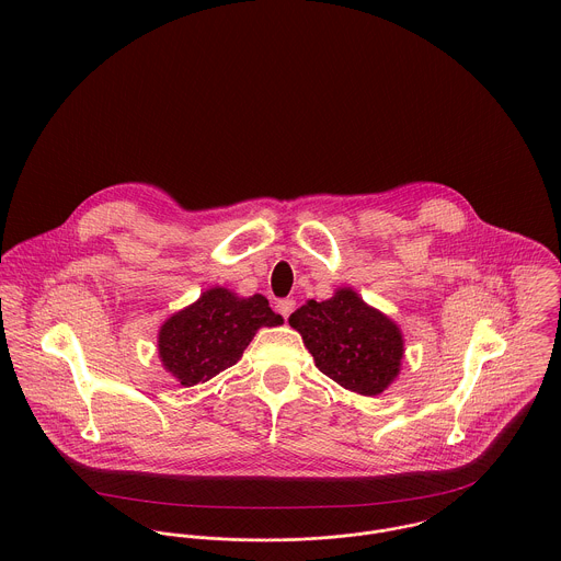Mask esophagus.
I'll return each mask as SVG.
<instances>
[{
    "label": "esophagus",
    "mask_w": 561,
    "mask_h": 561,
    "mask_svg": "<svg viewBox=\"0 0 561 561\" xmlns=\"http://www.w3.org/2000/svg\"><path fill=\"white\" fill-rule=\"evenodd\" d=\"M275 308H277V312H279V314H284V319H288V317H290V312L295 310V299H293V297L279 299V301L275 304Z\"/></svg>",
    "instance_id": "1"
}]
</instances>
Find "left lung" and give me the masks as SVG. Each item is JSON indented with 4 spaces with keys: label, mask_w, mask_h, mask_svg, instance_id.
<instances>
[{
    "label": "left lung",
    "mask_w": 561,
    "mask_h": 561,
    "mask_svg": "<svg viewBox=\"0 0 561 561\" xmlns=\"http://www.w3.org/2000/svg\"><path fill=\"white\" fill-rule=\"evenodd\" d=\"M288 324L301 335L314 366L346 390L375 397L402 370V329L351 286L324 301L308 299Z\"/></svg>",
    "instance_id": "left-lung-1"
}]
</instances>
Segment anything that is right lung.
Here are the masks:
<instances>
[{
    "mask_svg": "<svg viewBox=\"0 0 561 561\" xmlns=\"http://www.w3.org/2000/svg\"><path fill=\"white\" fill-rule=\"evenodd\" d=\"M279 324L284 317L271 310L264 295L239 297L213 286L159 327V362L186 388L204 383L237 364L262 327Z\"/></svg>",
    "mask_w": 561,
    "mask_h": 561,
    "instance_id": "1",
    "label": "right lung"
}]
</instances>
